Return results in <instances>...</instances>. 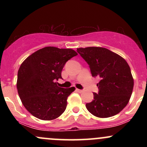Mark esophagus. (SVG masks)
<instances>
[{"label": "esophagus", "mask_w": 147, "mask_h": 147, "mask_svg": "<svg viewBox=\"0 0 147 147\" xmlns=\"http://www.w3.org/2000/svg\"><path fill=\"white\" fill-rule=\"evenodd\" d=\"M77 92H82L84 91V90H81V89H77Z\"/></svg>", "instance_id": "1"}]
</instances>
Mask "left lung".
Listing matches in <instances>:
<instances>
[{"mask_svg":"<svg viewBox=\"0 0 147 147\" xmlns=\"http://www.w3.org/2000/svg\"><path fill=\"white\" fill-rule=\"evenodd\" d=\"M77 52L86 61L94 77L100 81L98 93L86 104L93 115L106 118L119 113L127 105L133 92V79L129 64L117 54L100 47L77 48Z\"/></svg>","mask_w":147,"mask_h":147,"instance_id":"8db88e82","label":"left lung"}]
</instances>
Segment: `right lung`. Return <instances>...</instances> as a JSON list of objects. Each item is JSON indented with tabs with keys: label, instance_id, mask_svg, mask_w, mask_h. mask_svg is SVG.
<instances>
[{
	"label": "right lung",
	"instance_id": "obj_1",
	"mask_svg": "<svg viewBox=\"0 0 147 147\" xmlns=\"http://www.w3.org/2000/svg\"><path fill=\"white\" fill-rule=\"evenodd\" d=\"M76 55L72 49L49 46L34 52L22 63L18 71V93L33 116L52 120L65 111L68 97L75 88L59 87L56 81L62 78L65 63Z\"/></svg>",
	"mask_w": 147,
	"mask_h": 147
}]
</instances>
